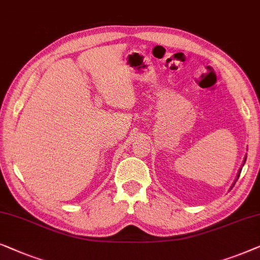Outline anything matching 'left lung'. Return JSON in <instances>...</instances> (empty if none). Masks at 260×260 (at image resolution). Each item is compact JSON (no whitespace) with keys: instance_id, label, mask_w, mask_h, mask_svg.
<instances>
[{"instance_id":"obj_1","label":"left lung","mask_w":260,"mask_h":260,"mask_svg":"<svg viewBox=\"0 0 260 260\" xmlns=\"http://www.w3.org/2000/svg\"><path fill=\"white\" fill-rule=\"evenodd\" d=\"M245 161H246V156H245V159H244L243 166H244V164H245ZM240 172H241V168H240V170H239V172H238V175H237V179H236V181H237V180H238V178H239V175H240ZM236 181H235V184H236ZM235 184H233V186H235ZM233 186H232V187H233ZM232 187H231V188H232Z\"/></svg>"}]
</instances>
